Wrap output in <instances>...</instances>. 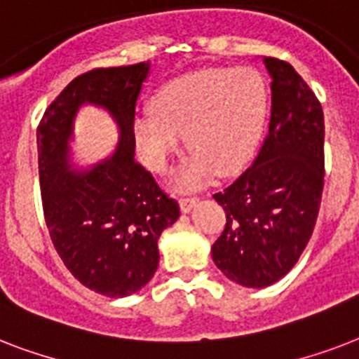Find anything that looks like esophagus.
Returning a JSON list of instances; mask_svg holds the SVG:
<instances>
[{
  "mask_svg": "<svg viewBox=\"0 0 359 359\" xmlns=\"http://www.w3.org/2000/svg\"><path fill=\"white\" fill-rule=\"evenodd\" d=\"M197 203H199V197H184V199H180V210H182V212H190Z\"/></svg>",
  "mask_w": 359,
  "mask_h": 359,
  "instance_id": "obj_1",
  "label": "esophagus"
}]
</instances>
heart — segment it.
<instances>
[{
	"instance_id": "heart-1",
	"label": "heart",
	"mask_w": 359,
	"mask_h": 359,
	"mask_svg": "<svg viewBox=\"0 0 359 359\" xmlns=\"http://www.w3.org/2000/svg\"><path fill=\"white\" fill-rule=\"evenodd\" d=\"M268 91L253 69H203L168 81L152 98V114L134 123L135 143L149 169L163 173L182 135L194 154L180 173L186 186L214 171L233 175L261 140Z\"/></svg>"
}]
</instances>
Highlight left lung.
<instances>
[{"label":"left lung","instance_id":"obj_1","mask_svg":"<svg viewBox=\"0 0 359 359\" xmlns=\"http://www.w3.org/2000/svg\"><path fill=\"white\" fill-rule=\"evenodd\" d=\"M272 78L268 134L250 168L214 199L225 229L216 266L242 287L262 289L294 266L317 224L324 186L323 106L287 61L262 59Z\"/></svg>","mask_w":359,"mask_h":359}]
</instances>
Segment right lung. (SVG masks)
<instances>
[{
    "label": "right lung",
    "mask_w": 359,
    "mask_h": 359,
    "mask_svg": "<svg viewBox=\"0 0 359 359\" xmlns=\"http://www.w3.org/2000/svg\"><path fill=\"white\" fill-rule=\"evenodd\" d=\"M151 63L95 69L65 87L36 128L44 218L53 248L81 285L109 298L143 289L160 261L158 238L180 216L179 203L134 160L135 100ZM83 103L118 123L114 156L72 170L68 141Z\"/></svg>",
    "instance_id": "1"
}]
</instances>
